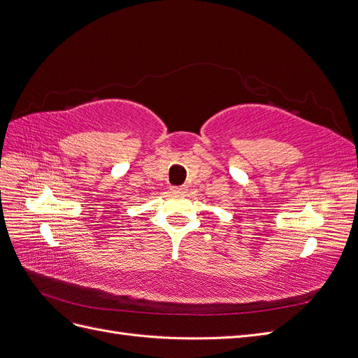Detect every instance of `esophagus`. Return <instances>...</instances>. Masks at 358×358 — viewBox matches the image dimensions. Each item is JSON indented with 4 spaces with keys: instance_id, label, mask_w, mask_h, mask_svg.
I'll use <instances>...</instances> for the list:
<instances>
[{
    "instance_id": "1",
    "label": "esophagus",
    "mask_w": 358,
    "mask_h": 358,
    "mask_svg": "<svg viewBox=\"0 0 358 358\" xmlns=\"http://www.w3.org/2000/svg\"><path fill=\"white\" fill-rule=\"evenodd\" d=\"M187 191V185H179V187H171V192H183Z\"/></svg>"
}]
</instances>
